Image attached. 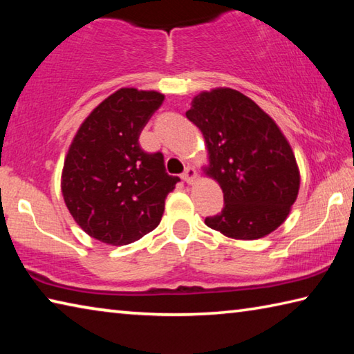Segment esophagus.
<instances>
[{
	"instance_id": "1",
	"label": "esophagus",
	"mask_w": 354,
	"mask_h": 354,
	"mask_svg": "<svg viewBox=\"0 0 354 354\" xmlns=\"http://www.w3.org/2000/svg\"><path fill=\"white\" fill-rule=\"evenodd\" d=\"M181 178L187 184H194L195 179H196V170L194 169V167H187V169H185L184 173L181 175Z\"/></svg>"
}]
</instances>
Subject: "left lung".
<instances>
[{"mask_svg":"<svg viewBox=\"0 0 354 354\" xmlns=\"http://www.w3.org/2000/svg\"><path fill=\"white\" fill-rule=\"evenodd\" d=\"M185 117L205 137L206 176L223 190V211L205 223L237 241L266 237L283 225L298 196L299 170L274 120L230 87L196 95Z\"/></svg>","mask_w":354,"mask_h":354,"instance_id":"1","label":"left lung"}]
</instances>
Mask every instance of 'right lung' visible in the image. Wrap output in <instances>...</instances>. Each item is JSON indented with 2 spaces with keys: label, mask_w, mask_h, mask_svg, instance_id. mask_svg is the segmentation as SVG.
<instances>
[{
  "label": "right lung",
  "mask_w": 354,
  "mask_h": 354,
  "mask_svg": "<svg viewBox=\"0 0 354 354\" xmlns=\"http://www.w3.org/2000/svg\"><path fill=\"white\" fill-rule=\"evenodd\" d=\"M164 95L123 87L88 113L65 156L64 201L84 232L120 247L160 223L178 176L165 171L162 153H145L142 129Z\"/></svg>",
  "instance_id": "1"
}]
</instances>
